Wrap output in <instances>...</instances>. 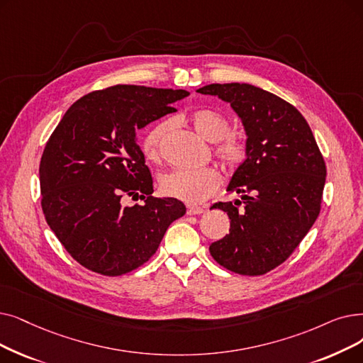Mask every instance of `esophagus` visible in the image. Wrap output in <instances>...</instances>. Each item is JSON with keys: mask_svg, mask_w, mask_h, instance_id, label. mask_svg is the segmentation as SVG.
Instances as JSON below:
<instances>
[{"mask_svg": "<svg viewBox=\"0 0 363 363\" xmlns=\"http://www.w3.org/2000/svg\"><path fill=\"white\" fill-rule=\"evenodd\" d=\"M203 212H204V209L199 208V206H188L186 208V215H200Z\"/></svg>", "mask_w": 363, "mask_h": 363, "instance_id": "1", "label": "esophagus"}]
</instances>
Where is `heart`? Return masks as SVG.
Segmentation results:
<instances>
[{
  "instance_id": "1",
  "label": "heart",
  "mask_w": 363,
  "mask_h": 363,
  "mask_svg": "<svg viewBox=\"0 0 363 363\" xmlns=\"http://www.w3.org/2000/svg\"><path fill=\"white\" fill-rule=\"evenodd\" d=\"M188 123L203 139L213 143V152L228 170L239 169L247 155L246 140L230 132V120L215 109L200 108L188 117ZM172 128L170 121L155 124L143 140V151L150 162L162 160V143ZM220 185V173L208 166L199 170H172L160 178V191L166 197L188 204H199L211 197Z\"/></svg>"
}]
</instances>
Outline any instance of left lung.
Segmentation results:
<instances>
[{
  "label": "left lung",
  "instance_id": "obj_1",
  "mask_svg": "<svg viewBox=\"0 0 363 363\" xmlns=\"http://www.w3.org/2000/svg\"><path fill=\"white\" fill-rule=\"evenodd\" d=\"M225 102L242 118L247 155L228 191L242 200L219 201L230 233L209 246L213 259L243 276H262L285 262L320 213L326 164L308 123L276 94L246 83L197 90Z\"/></svg>",
  "mask_w": 363,
  "mask_h": 363
}]
</instances>
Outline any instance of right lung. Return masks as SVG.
Instances as JSON below:
<instances>
[{
	"instance_id": "add662e5",
	"label": "right lung",
	"mask_w": 363,
	"mask_h": 363,
	"mask_svg": "<svg viewBox=\"0 0 363 363\" xmlns=\"http://www.w3.org/2000/svg\"><path fill=\"white\" fill-rule=\"evenodd\" d=\"M185 90L118 84L71 105L44 147L41 208L68 254L87 270L121 276L159 249L184 203L157 199L136 130L175 113ZM143 200L123 207L124 198Z\"/></svg>"
}]
</instances>
